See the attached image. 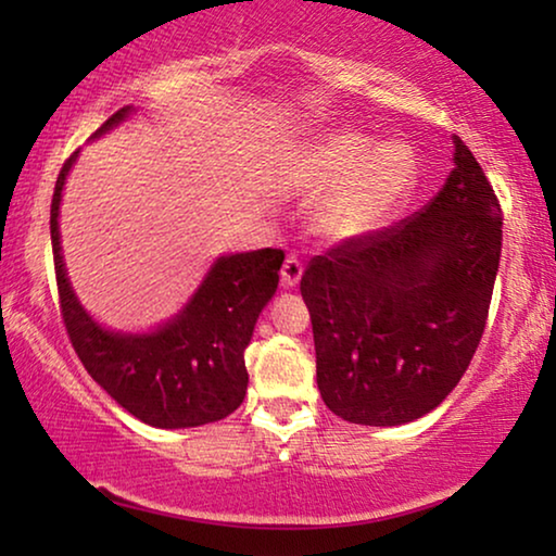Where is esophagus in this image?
<instances>
[{"instance_id": "34e87169", "label": "esophagus", "mask_w": 556, "mask_h": 556, "mask_svg": "<svg viewBox=\"0 0 556 556\" xmlns=\"http://www.w3.org/2000/svg\"><path fill=\"white\" fill-rule=\"evenodd\" d=\"M301 276H303V263L295 255H288L283 268H280V280H283V286L288 288L299 286Z\"/></svg>"}]
</instances>
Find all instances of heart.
<instances>
[{"label": "heart", "instance_id": "b5f03b06", "mask_svg": "<svg viewBox=\"0 0 556 556\" xmlns=\"http://www.w3.org/2000/svg\"><path fill=\"white\" fill-rule=\"evenodd\" d=\"M415 151L402 141L377 143L352 128L326 134L293 156L288 185L316 200L311 227L329 242H352L382 230L417 187Z\"/></svg>", "mask_w": 556, "mask_h": 556}]
</instances>
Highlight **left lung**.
<instances>
[{"label":"left lung","instance_id":"left-lung-1","mask_svg":"<svg viewBox=\"0 0 556 556\" xmlns=\"http://www.w3.org/2000/svg\"><path fill=\"white\" fill-rule=\"evenodd\" d=\"M455 169L413 217L311 257L301 278L316 382L346 422H413L466 375L501 261V204L458 136Z\"/></svg>","mask_w":556,"mask_h":556}]
</instances>
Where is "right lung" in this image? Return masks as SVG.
Instances as JSON below:
<instances>
[{"instance_id":"1","label":"right lung","mask_w":556,"mask_h":556,"mask_svg":"<svg viewBox=\"0 0 556 556\" xmlns=\"http://www.w3.org/2000/svg\"><path fill=\"white\" fill-rule=\"evenodd\" d=\"M128 113L131 105L116 111L93 136L111 131ZM75 156L78 151L60 169L50 204L60 316L75 354L126 413L151 428H197L223 420L245 400V346L257 316L276 293L286 253L263 248L217 257L192 301L162 329L105 331L75 299L60 253L58 210Z\"/></svg>"}]
</instances>
